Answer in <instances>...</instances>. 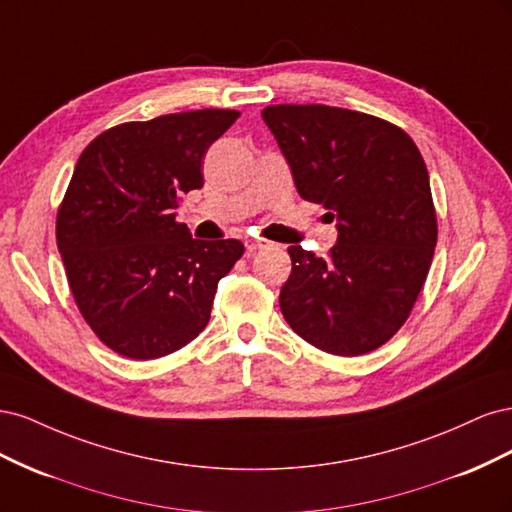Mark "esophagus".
<instances>
[{
  "label": "esophagus",
  "instance_id": "34e87169",
  "mask_svg": "<svg viewBox=\"0 0 512 512\" xmlns=\"http://www.w3.org/2000/svg\"><path fill=\"white\" fill-rule=\"evenodd\" d=\"M245 247H247V252H260V250H265V247H267V241H262V239H247V241H245Z\"/></svg>",
  "mask_w": 512,
  "mask_h": 512
}]
</instances>
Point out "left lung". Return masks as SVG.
Instances as JSON below:
<instances>
[{"mask_svg": "<svg viewBox=\"0 0 512 512\" xmlns=\"http://www.w3.org/2000/svg\"><path fill=\"white\" fill-rule=\"evenodd\" d=\"M303 200L337 220L329 258L288 247L280 292L290 329L337 356L380 348L421 294L438 241L421 151L395 123L327 104L262 111Z\"/></svg>", "mask_w": 512, "mask_h": 512, "instance_id": "1", "label": "left lung"}]
</instances>
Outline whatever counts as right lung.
Returning <instances> with one entry per match:
<instances>
[{
    "label": "right lung",
    "instance_id": "1",
    "mask_svg": "<svg viewBox=\"0 0 512 512\" xmlns=\"http://www.w3.org/2000/svg\"><path fill=\"white\" fill-rule=\"evenodd\" d=\"M228 108L128 121L91 141L57 211L72 297L104 346L136 361L188 346L207 327L237 239H192L175 209L203 188L207 149L237 121Z\"/></svg>",
    "mask_w": 512,
    "mask_h": 512
}]
</instances>
